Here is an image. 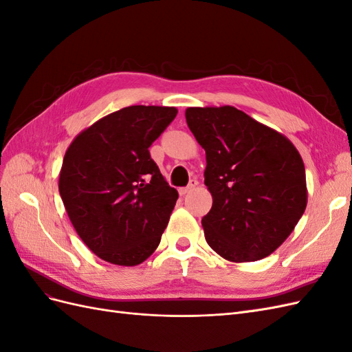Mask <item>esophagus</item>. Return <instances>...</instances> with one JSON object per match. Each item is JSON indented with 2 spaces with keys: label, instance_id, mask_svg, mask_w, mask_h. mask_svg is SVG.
<instances>
[{
  "label": "esophagus",
  "instance_id": "1",
  "mask_svg": "<svg viewBox=\"0 0 352 352\" xmlns=\"http://www.w3.org/2000/svg\"><path fill=\"white\" fill-rule=\"evenodd\" d=\"M198 184H199V182H198L197 179H192L186 188H180V189H179V194H180V195H186V194H189V192H192V190L198 186Z\"/></svg>",
  "mask_w": 352,
  "mask_h": 352
}]
</instances>
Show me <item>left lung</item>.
Returning <instances> with one entry per match:
<instances>
[{
    "instance_id": "1",
    "label": "left lung",
    "mask_w": 352,
    "mask_h": 352,
    "mask_svg": "<svg viewBox=\"0 0 352 352\" xmlns=\"http://www.w3.org/2000/svg\"><path fill=\"white\" fill-rule=\"evenodd\" d=\"M185 117L206 150L204 184L212 197L201 221L207 243L233 263L267 257L307 207L300 153L286 136L230 105L189 107Z\"/></svg>"
}]
</instances>
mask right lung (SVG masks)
<instances>
[{"label":"right lung","mask_w":352,"mask_h":352,"mask_svg":"<svg viewBox=\"0 0 352 352\" xmlns=\"http://www.w3.org/2000/svg\"><path fill=\"white\" fill-rule=\"evenodd\" d=\"M175 107L131 105L74 138L58 190L74 230L104 261L138 265L158 247L179 197L148 148L173 122Z\"/></svg>","instance_id":"1"}]
</instances>
